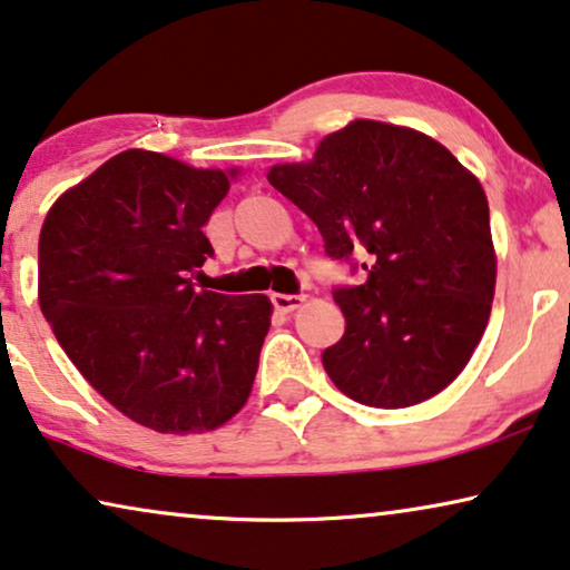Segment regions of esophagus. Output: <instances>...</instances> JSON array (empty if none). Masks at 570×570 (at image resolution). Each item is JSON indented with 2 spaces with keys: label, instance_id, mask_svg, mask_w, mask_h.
<instances>
[{
  "label": "esophagus",
  "instance_id": "1",
  "mask_svg": "<svg viewBox=\"0 0 570 570\" xmlns=\"http://www.w3.org/2000/svg\"><path fill=\"white\" fill-rule=\"evenodd\" d=\"M271 302L278 313H294L305 302V297L302 294H271Z\"/></svg>",
  "mask_w": 570,
  "mask_h": 570
}]
</instances>
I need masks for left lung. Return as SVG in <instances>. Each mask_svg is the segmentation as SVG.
Returning <instances> with one entry per match:
<instances>
[{
    "label": "left lung",
    "mask_w": 570,
    "mask_h": 570,
    "mask_svg": "<svg viewBox=\"0 0 570 570\" xmlns=\"http://www.w3.org/2000/svg\"><path fill=\"white\" fill-rule=\"evenodd\" d=\"M268 181L313 218L331 261L367 271L333 289L346 331L323 367L336 389L404 409L456 381L495 294L490 208L474 174L428 135L356 119L313 161L273 166Z\"/></svg>",
    "instance_id": "8db88e82"
}]
</instances>
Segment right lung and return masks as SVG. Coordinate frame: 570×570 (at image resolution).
I'll return each mask as SVG.
<instances>
[{
	"label": "right lung",
	"mask_w": 570,
	"mask_h": 570,
	"mask_svg": "<svg viewBox=\"0 0 570 570\" xmlns=\"http://www.w3.org/2000/svg\"><path fill=\"white\" fill-rule=\"evenodd\" d=\"M229 193L218 169L125 150L55 203L38 239V302L82 377L156 432L214 430L253 391L271 299L189 278Z\"/></svg>",
	"instance_id": "obj_1"
}]
</instances>
